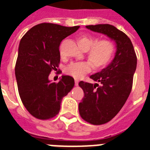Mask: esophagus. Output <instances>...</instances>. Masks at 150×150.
Masks as SVG:
<instances>
[{"label":"esophagus","mask_w":150,"mask_h":150,"mask_svg":"<svg viewBox=\"0 0 150 150\" xmlns=\"http://www.w3.org/2000/svg\"><path fill=\"white\" fill-rule=\"evenodd\" d=\"M78 83H79V81H78V80H75V84H76V85H77V84H78Z\"/></svg>","instance_id":"obj_1"}]
</instances>
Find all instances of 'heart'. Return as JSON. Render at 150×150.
<instances>
[{
  "mask_svg": "<svg viewBox=\"0 0 150 150\" xmlns=\"http://www.w3.org/2000/svg\"><path fill=\"white\" fill-rule=\"evenodd\" d=\"M78 43L83 49L89 50L88 58L96 67L105 66L111 59L113 54V43L108 40H100L90 35H82L79 37ZM92 65L88 62H74L65 67V73L76 79L83 76L92 70Z\"/></svg>",
  "mask_w": 150,
  "mask_h": 150,
  "instance_id": "heart-1",
  "label": "heart"
}]
</instances>
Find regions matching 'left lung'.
<instances>
[{
  "instance_id": "1",
  "label": "left lung",
  "mask_w": 150,
  "mask_h": 150,
  "mask_svg": "<svg viewBox=\"0 0 150 150\" xmlns=\"http://www.w3.org/2000/svg\"><path fill=\"white\" fill-rule=\"evenodd\" d=\"M91 31L103 34L115 42V57L100 72L90 76L101 85L80 81L84 97L79 103V113L86 122L101 125L119 113L132 88L137 67V57L129 37L110 24L86 26Z\"/></svg>"
}]
</instances>
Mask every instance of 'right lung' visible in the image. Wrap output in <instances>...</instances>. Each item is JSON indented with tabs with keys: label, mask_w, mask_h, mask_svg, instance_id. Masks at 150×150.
<instances>
[{
	"label": "right lung",
	"mask_w": 150,
	"mask_h": 150,
	"mask_svg": "<svg viewBox=\"0 0 150 150\" xmlns=\"http://www.w3.org/2000/svg\"><path fill=\"white\" fill-rule=\"evenodd\" d=\"M79 26L64 27L42 23L34 26L20 42L15 74L20 99L31 115L48 119L58 115L62 98L74 86V79L62 75L51 82V70H58L61 42Z\"/></svg>",
	"instance_id": "obj_1"
}]
</instances>
